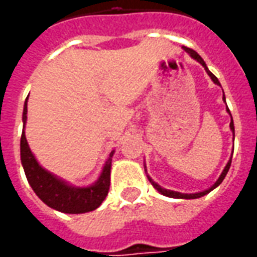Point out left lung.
<instances>
[{"label":"left lung","instance_id":"obj_1","mask_svg":"<svg viewBox=\"0 0 257 257\" xmlns=\"http://www.w3.org/2000/svg\"><path fill=\"white\" fill-rule=\"evenodd\" d=\"M183 49H184V51H186V52L189 53L190 56H191V58H193L194 60H197V62H198L199 64H202V67L205 68V71L208 73V75H209V77H210V79H212V81H213V82H215L216 85H220V82H219V79L216 78L215 75L210 73L209 68L206 67V64H205L204 59L201 58L198 53L195 52V51H193V49H190V48H187V47H183ZM223 100L226 101L224 93H223ZM227 112L230 114V110H228V108H227ZM230 117H231V114H230ZM230 129H231L232 136H234V122H232V117H231V122H230ZM231 157H230V160H228V162H227V165H226V167H224V169H223V172H221V175H220V176H219V179H217V180H216V182H215V184H213V186H210L209 189L204 190V191H199V193L183 194V193H179V191H173V190H167V189H164V187H161V186H160V184H158V183H156V182H154V180H153V179H151L150 176H149V175H147V179H149V180H150V183L153 184V186H154V189H156L157 191H158V193H161L162 195H165V197H171V198H183V199L201 198V197H204V195H206V194H208V193H210V191H212V190H213V189H216V187H217V186H219V184H220L221 182H223V179L226 178L227 172H228V169H230V165H231ZM145 172H147V169H146V165H145Z\"/></svg>","mask_w":257,"mask_h":257}]
</instances>
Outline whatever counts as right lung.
I'll return each instance as SVG.
<instances>
[{
	"label": "right lung",
	"instance_id": "obj_1",
	"mask_svg": "<svg viewBox=\"0 0 257 257\" xmlns=\"http://www.w3.org/2000/svg\"><path fill=\"white\" fill-rule=\"evenodd\" d=\"M27 99L23 107V132L20 139V158H22L26 178L29 180L31 189L34 190V193L44 204L63 213H86L90 210L97 209L108 194L111 161L115 151L112 150L110 153L106 164L103 165L100 176L95 183L85 187H75L63 179L58 178L56 175H53L40 165V162L37 161V158L29 147L25 135L26 121H27Z\"/></svg>",
	"mask_w": 257,
	"mask_h": 257
}]
</instances>
